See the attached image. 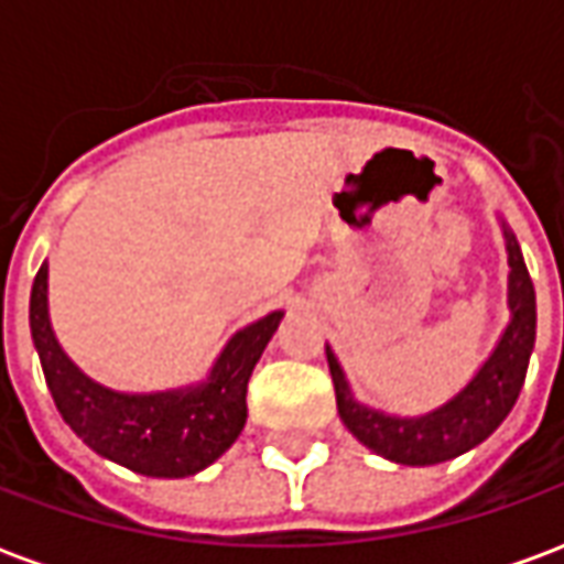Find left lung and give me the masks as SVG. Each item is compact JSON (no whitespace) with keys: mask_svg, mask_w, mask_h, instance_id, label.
I'll return each mask as SVG.
<instances>
[{"mask_svg":"<svg viewBox=\"0 0 564 564\" xmlns=\"http://www.w3.org/2000/svg\"><path fill=\"white\" fill-rule=\"evenodd\" d=\"M508 259H510V323L496 354L489 356L477 378L465 390L420 420H399L383 416L378 411H368L354 402L347 390V380L338 366V359L326 347L329 356L332 383L338 399V414L344 425L354 432L368 449L380 453L383 459L399 465H437V462L456 459L462 453L477 447L480 441L496 432L505 423V416L513 411L520 399L529 356L534 347V286L529 269L522 262L517 238L508 235Z\"/></svg>","mask_w":564,"mask_h":564,"instance_id":"1","label":"left lung"}]
</instances>
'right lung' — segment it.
I'll use <instances>...</instances> for the list:
<instances>
[{
    "label": "right lung",
    "mask_w": 564,
    "mask_h": 564,
    "mask_svg": "<svg viewBox=\"0 0 564 564\" xmlns=\"http://www.w3.org/2000/svg\"><path fill=\"white\" fill-rule=\"evenodd\" d=\"M281 317L274 311L238 332L202 387L120 395L84 378L56 344L47 319V265L35 274L30 295L32 341L56 411L87 447L144 477H189L232 447L247 420V380Z\"/></svg>",
    "instance_id": "add662e5"
}]
</instances>
